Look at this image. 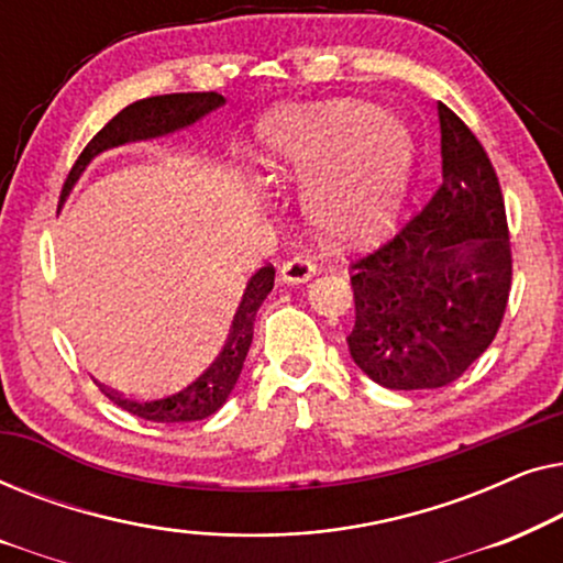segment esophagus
Returning <instances> with one entry per match:
<instances>
[{
  "label": "esophagus",
  "mask_w": 563,
  "mask_h": 563,
  "mask_svg": "<svg viewBox=\"0 0 563 563\" xmlns=\"http://www.w3.org/2000/svg\"><path fill=\"white\" fill-rule=\"evenodd\" d=\"M314 272H318V268H314L310 258L295 256V258L284 261L279 276H282V282H287V284H302V282H310Z\"/></svg>",
  "instance_id": "1"
}]
</instances>
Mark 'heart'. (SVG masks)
Wrapping results in <instances>:
<instances>
[{
  "label": "heart",
  "instance_id": "obj_1",
  "mask_svg": "<svg viewBox=\"0 0 563 563\" xmlns=\"http://www.w3.org/2000/svg\"><path fill=\"white\" fill-rule=\"evenodd\" d=\"M264 145L274 172L312 179L307 207L328 233L372 241L395 220L412 143L379 107L330 102L282 110L266 122Z\"/></svg>",
  "mask_w": 563,
  "mask_h": 563
}]
</instances>
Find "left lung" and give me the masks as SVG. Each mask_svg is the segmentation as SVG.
I'll return each mask as SVG.
<instances>
[{
  "instance_id": "1",
  "label": "left lung",
  "mask_w": 563,
  "mask_h": 563,
  "mask_svg": "<svg viewBox=\"0 0 563 563\" xmlns=\"http://www.w3.org/2000/svg\"><path fill=\"white\" fill-rule=\"evenodd\" d=\"M443 179L387 243L351 261V356L389 389L456 382L495 341L512 284L505 197L466 122L438 104Z\"/></svg>"
}]
</instances>
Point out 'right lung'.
<instances>
[{
  "instance_id": "right-lung-1",
  "label": "right lung",
  "mask_w": 563,
  "mask_h": 563,
  "mask_svg": "<svg viewBox=\"0 0 563 563\" xmlns=\"http://www.w3.org/2000/svg\"><path fill=\"white\" fill-rule=\"evenodd\" d=\"M225 99L218 91H187V95H161L137 99V102L128 104L125 110L114 114L107 125L87 143V148L79 153L76 164L68 172L64 189H60V199L68 195V189L74 187V181L79 179V174L87 168V164L97 153H102L112 145L137 141V137H156L172 130L187 128L191 122H197L202 114L212 112L214 107H220ZM274 287V266L266 264L251 276L249 287H245L243 302L238 307L233 328H230L225 349L214 364L199 376L197 382H191L189 387L174 395L164 397H151V399H135L125 397L120 391H112L99 384L102 395L114 402L122 410L135 415V418L153 420V422H189V420H202L210 418L212 412H218L230 391H233L238 376H241L243 361L249 356L251 341H253V320L261 302H264L268 291Z\"/></svg>"
}]
</instances>
